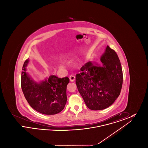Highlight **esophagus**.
<instances>
[{
	"mask_svg": "<svg viewBox=\"0 0 148 148\" xmlns=\"http://www.w3.org/2000/svg\"><path fill=\"white\" fill-rule=\"evenodd\" d=\"M69 79L71 82H74L75 80V77L74 75H71L69 77Z\"/></svg>",
	"mask_w": 148,
	"mask_h": 148,
	"instance_id": "obj_1",
	"label": "esophagus"
}]
</instances>
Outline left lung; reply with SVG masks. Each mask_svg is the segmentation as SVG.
<instances>
[{"instance_id": "left-lung-1", "label": "left lung", "mask_w": 148, "mask_h": 148, "mask_svg": "<svg viewBox=\"0 0 148 148\" xmlns=\"http://www.w3.org/2000/svg\"><path fill=\"white\" fill-rule=\"evenodd\" d=\"M102 65L89 62L76 74L77 89L87 107L92 110L105 109L119 96L123 75L119 59L108 45L100 58Z\"/></svg>"}]
</instances>
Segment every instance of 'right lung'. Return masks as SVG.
I'll return each instance as SVG.
<instances>
[{
	"mask_svg": "<svg viewBox=\"0 0 148 148\" xmlns=\"http://www.w3.org/2000/svg\"><path fill=\"white\" fill-rule=\"evenodd\" d=\"M28 63V59L23 66L21 86L29 105L43 114L54 115L60 113L66 103V86L69 79L50 75L48 79L38 83L26 71Z\"/></svg>",
	"mask_w": 148,
	"mask_h": 148,
	"instance_id": "add662e5",
	"label": "right lung"
}]
</instances>
